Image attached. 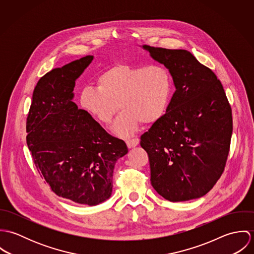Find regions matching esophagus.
<instances>
[{"instance_id": "1", "label": "esophagus", "mask_w": 254, "mask_h": 254, "mask_svg": "<svg viewBox=\"0 0 254 254\" xmlns=\"http://www.w3.org/2000/svg\"><path fill=\"white\" fill-rule=\"evenodd\" d=\"M140 140L138 138H133V139H129L126 141V144L128 145V147H135L136 145H139Z\"/></svg>"}]
</instances>
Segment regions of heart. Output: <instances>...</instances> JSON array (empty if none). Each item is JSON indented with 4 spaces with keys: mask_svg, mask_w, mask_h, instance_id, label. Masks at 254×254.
Segmentation results:
<instances>
[{
    "mask_svg": "<svg viewBox=\"0 0 254 254\" xmlns=\"http://www.w3.org/2000/svg\"><path fill=\"white\" fill-rule=\"evenodd\" d=\"M98 87L88 86L81 93L83 109L103 124L109 125L123 109L114 132L120 136L133 133L141 122L152 124L167 111L173 80L163 65L115 64L100 74Z\"/></svg>",
    "mask_w": 254,
    "mask_h": 254,
    "instance_id": "b5f03b06",
    "label": "heart"
}]
</instances>
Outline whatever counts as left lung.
<instances>
[{
  "label": "left lung",
  "instance_id": "8db88e82",
  "mask_svg": "<svg viewBox=\"0 0 254 254\" xmlns=\"http://www.w3.org/2000/svg\"><path fill=\"white\" fill-rule=\"evenodd\" d=\"M176 88L166 113L141 136L153 189L169 201L206 194L224 172L233 132L232 109L214 72L186 50L144 45Z\"/></svg>",
  "mask_w": 254,
  "mask_h": 254
}]
</instances>
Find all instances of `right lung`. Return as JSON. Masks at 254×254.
Listing matches in <instances>:
<instances>
[{"instance_id": "right-lung-1", "label": "right lung", "mask_w": 254, "mask_h": 254, "mask_svg": "<svg viewBox=\"0 0 254 254\" xmlns=\"http://www.w3.org/2000/svg\"><path fill=\"white\" fill-rule=\"evenodd\" d=\"M86 56L46 73L37 83L26 120V142L40 176L59 196L97 205L109 198L118 158L128 152L72 99Z\"/></svg>"}]
</instances>
